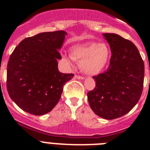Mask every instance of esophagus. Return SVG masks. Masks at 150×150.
Masks as SVG:
<instances>
[{
	"label": "esophagus",
	"mask_w": 150,
	"mask_h": 150,
	"mask_svg": "<svg viewBox=\"0 0 150 150\" xmlns=\"http://www.w3.org/2000/svg\"><path fill=\"white\" fill-rule=\"evenodd\" d=\"M74 78H75V79H84V77H83V76H79V75H75V76H74Z\"/></svg>",
	"instance_id": "esophagus-1"
}]
</instances>
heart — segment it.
<instances>
[{
  "label": "heart",
  "instance_id": "obj_1",
  "mask_svg": "<svg viewBox=\"0 0 150 150\" xmlns=\"http://www.w3.org/2000/svg\"><path fill=\"white\" fill-rule=\"evenodd\" d=\"M70 55L73 60L79 64L83 72L88 75H97L107 66L110 58V50L104 43L91 42L72 46ZM64 59L71 64L67 55H64Z\"/></svg>",
  "mask_w": 150,
  "mask_h": 150
}]
</instances>
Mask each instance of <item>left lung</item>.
<instances>
[{"mask_svg": "<svg viewBox=\"0 0 150 150\" xmlns=\"http://www.w3.org/2000/svg\"><path fill=\"white\" fill-rule=\"evenodd\" d=\"M112 52L107 71L93 76L96 84L87 94L91 110L106 120L128 113L140 99L144 63L132 42L116 34H103Z\"/></svg>", "mask_w": 150, "mask_h": 150, "instance_id": "left-lung-1", "label": "left lung"}]
</instances>
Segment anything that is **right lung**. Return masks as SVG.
Listing matches in <instances>:
<instances>
[{"label": "right lung", "mask_w": 150, "mask_h": 150, "mask_svg": "<svg viewBox=\"0 0 150 150\" xmlns=\"http://www.w3.org/2000/svg\"><path fill=\"white\" fill-rule=\"evenodd\" d=\"M67 33L43 32L21 41L11 54L6 72L10 98L24 111L41 116L53 109L63 87L74 76L58 68Z\"/></svg>", "instance_id": "right-lung-1"}]
</instances>
